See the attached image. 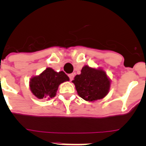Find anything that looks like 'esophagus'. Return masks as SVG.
<instances>
[{"label":"esophagus","mask_w":146,"mask_h":146,"mask_svg":"<svg viewBox=\"0 0 146 146\" xmlns=\"http://www.w3.org/2000/svg\"><path fill=\"white\" fill-rule=\"evenodd\" d=\"M69 79H70V80H73V79H74V74H70L69 75Z\"/></svg>","instance_id":"obj_1"}]
</instances>
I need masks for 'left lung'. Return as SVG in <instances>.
I'll return each mask as SVG.
<instances>
[{"label": "left lung", "instance_id": "8db88e82", "mask_svg": "<svg viewBox=\"0 0 146 146\" xmlns=\"http://www.w3.org/2000/svg\"><path fill=\"white\" fill-rule=\"evenodd\" d=\"M72 82L81 98L88 102L102 99L108 95L110 88V80L101 68L84 66L80 74H77Z\"/></svg>", "mask_w": 146, "mask_h": 146}]
</instances>
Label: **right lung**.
<instances>
[{
    "label": "right lung",
    "instance_id": "add662e5",
    "mask_svg": "<svg viewBox=\"0 0 146 146\" xmlns=\"http://www.w3.org/2000/svg\"><path fill=\"white\" fill-rule=\"evenodd\" d=\"M69 80V77L63 71L57 72L47 67L39 75L31 78L29 86L32 94L36 98L50 99L55 97L60 84Z\"/></svg>",
    "mask_w": 146,
    "mask_h": 146
}]
</instances>
